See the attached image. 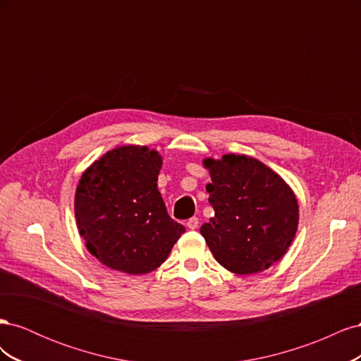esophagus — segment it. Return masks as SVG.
<instances>
[{
  "label": "esophagus",
  "instance_id": "obj_1",
  "mask_svg": "<svg viewBox=\"0 0 361 361\" xmlns=\"http://www.w3.org/2000/svg\"><path fill=\"white\" fill-rule=\"evenodd\" d=\"M187 226H188L190 228H197V227H199V218H197V216L190 218V220L187 221Z\"/></svg>",
  "mask_w": 361,
  "mask_h": 361
}]
</instances>
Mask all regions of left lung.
<instances>
[{
	"mask_svg": "<svg viewBox=\"0 0 361 361\" xmlns=\"http://www.w3.org/2000/svg\"><path fill=\"white\" fill-rule=\"evenodd\" d=\"M215 215L200 227L214 257L235 274H255L279 262L298 227V202L265 164L245 155L203 161Z\"/></svg>",
	"mask_w": 361,
	"mask_h": 361,
	"instance_id": "1",
	"label": "left lung"
}]
</instances>
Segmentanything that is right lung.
I'll list each match as a JSON object with an SVG mask.
<instances>
[{
    "mask_svg": "<svg viewBox=\"0 0 361 361\" xmlns=\"http://www.w3.org/2000/svg\"><path fill=\"white\" fill-rule=\"evenodd\" d=\"M162 158L146 146L106 152L75 192V218L90 253L108 268L141 276L169 257L185 227L167 214L158 174Z\"/></svg>",
    "mask_w": 361,
    "mask_h": 361,
    "instance_id": "obj_1",
    "label": "right lung"
}]
</instances>
